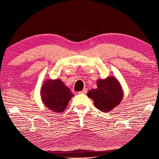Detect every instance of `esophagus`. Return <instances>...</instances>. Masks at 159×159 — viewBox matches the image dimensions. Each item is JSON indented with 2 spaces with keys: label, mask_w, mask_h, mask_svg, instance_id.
Listing matches in <instances>:
<instances>
[{
  "label": "esophagus",
  "mask_w": 159,
  "mask_h": 159,
  "mask_svg": "<svg viewBox=\"0 0 159 159\" xmlns=\"http://www.w3.org/2000/svg\"><path fill=\"white\" fill-rule=\"evenodd\" d=\"M87 93H88V89L87 88H84L82 91L78 92V93H80V94H86Z\"/></svg>",
  "instance_id": "esophagus-1"
}]
</instances>
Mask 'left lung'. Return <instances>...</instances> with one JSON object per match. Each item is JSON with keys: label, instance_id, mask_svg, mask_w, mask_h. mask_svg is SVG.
I'll use <instances>...</instances> for the list:
<instances>
[{"label": "left lung", "instance_id": "8db88e82", "mask_svg": "<svg viewBox=\"0 0 159 159\" xmlns=\"http://www.w3.org/2000/svg\"><path fill=\"white\" fill-rule=\"evenodd\" d=\"M98 88L89 91L88 97L93 99L95 107L102 112L112 111L122 102L123 91L119 81L113 76L99 79Z\"/></svg>", "mask_w": 159, "mask_h": 159}]
</instances>
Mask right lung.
<instances>
[{"label": "right lung", "instance_id": "add662e5", "mask_svg": "<svg viewBox=\"0 0 159 159\" xmlns=\"http://www.w3.org/2000/svg\"><path fill=\"white\" fill-rule=\"evenodd\" d=\"M41 98L45 107L55 113H61L66 109L74 95L60 79H47L43 84Z\"/></svg>", "mask_w": 159, "mask_h": 159}]
</instances>
